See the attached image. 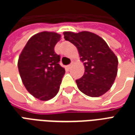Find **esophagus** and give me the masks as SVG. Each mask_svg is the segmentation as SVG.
<instances>
[{
    "label": "esophagus",
    "instance_id": "1",
    "mask_svg": "<svg viewBox=\"0 0 135 135\" xmlns=\"http://www.w3.org/2000/svg\"><path fill=\"white\" fill-rule=\"evenodd\" d=\"M72 65H73V64H72V63H71V64L68 65V68H69V69H70V68L71 67V66H72Z\"/></svg>",
    "mask_w": 135,
    "mask_h": 135
}]
</instances>
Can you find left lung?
Here are the masks:
<instances>
[{
    "mask_svg": "<svg viewBox=\"0 0 135 135\" xmlns=\"http://www.w3.org/2000/svg\"><path fill=\"white\" fill-rule=\"evenodd\" d=\"M66 40L78 49L85 74L76 80L79 90L90 97H99L110 90L117 74L118 59L103 38L90 32H64Z\"/></svg>",
    "mask_w": 135,
    "mask_h": 135,
    "instance_id": "left-lung-1",
    "label": "left lung"
}]
</instances>
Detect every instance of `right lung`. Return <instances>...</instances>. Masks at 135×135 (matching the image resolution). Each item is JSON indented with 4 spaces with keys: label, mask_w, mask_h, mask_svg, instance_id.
Masks as SVG:
<instances>
[{
    "label": "right lung",
    "mask_w": 135,
    "mask_h": 135,
    "mask_svg": "<svg viewBox=\"0 0 135 135\" xmlns=\"http://www.w3.org/2000/svg\"><path fill=\"white\" fill-rule=\"evenodd\" d=\"M61 35L42 32L31 37L19 57L18 69L30 93L40 100H48L58 93L65 69L54 47Z\"/></svg>",
    "instance_id": "right-lung-1"
}]
</instances>
